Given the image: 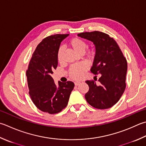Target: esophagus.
<instances>
[{"label":"esophagus","mask_w":146,"mask_h":146,"mask_svg":"<svg viewBox=\"0 0 146 146\" xmlns=\"http://www.w3.org/2000/svg\"><path fill=\"white\" fill-rule=\"evenodd\" d=\"M80 84V82H75V85H76V86H77V85H78Z\"/></svg>","instance_id":"obj_1"}]
</instances>
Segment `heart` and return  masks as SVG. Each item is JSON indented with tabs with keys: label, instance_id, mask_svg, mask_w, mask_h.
<instances>
[{
	"label": "heart",
	"instance_id": "obj_1",
	"mask_svg": "<svg viewBox=\"0 0 146 146\" xmlns=\"http://www.w3.org/2000/svg\"><path fill=\"white\" fill-rule=\"evenodd\" d=\"M70 46L76 51L77 53L82 54L85 52L88 48L87 43L84 40L80 38H74L70 42ZM64 48L63 47H60L58 48V53H57V59L59 62L62 61V55H63ZM94 56L93 51H88L87 54L88 58L92 59ZM88 68V65L86 62H80V63L71 65L68 70V74L71 78L78 80L80 78L83 74Z\"/></svg>",
	"mask_w": 146,
	"mask_h": 146
}]
</instances>
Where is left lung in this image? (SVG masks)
Segmentation results:
<instances>
[{"label": "left lung", "mask_w": 146, "mask_h": 146, "mask_svg": "<svg viewBox=\"0 0 146 146\" xmlns=\"http://www.w3.org/2000/svg\"><path fill=\"white\" fill-rule=\"evenodd\" d=\"M78 36L95 45L96 55L90 71L96 78L100 76L98 84L94 80L85 82L89 87L85 99L97 109L110 108L117 103L125 90L127 59L116 42L106 33L94 31L78 33Z\"/></svg>", "instance_id": "8db88e82"}]
</instances>
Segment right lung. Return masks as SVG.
Returning <instances> with one entry per match:
<instances>
[{"instance_id": "1", "label": "right lung", "mask_w": 146, "mask_h": 146, "mask_svg": "<svg viewBox=\"0 0 146 146\" xmlns=\"http://www.w3.org/2000/svg\"><path fill=\"white\" fill-rule=\"evenodd\" d=\"M69 34H56L42 40L37 45L26 72L29 94L33 104L43 112L58 113L66 107L75 84L71 81L55 84L52 77L58 61L61 42Z\"/></svg>"}]
</instances>
